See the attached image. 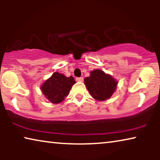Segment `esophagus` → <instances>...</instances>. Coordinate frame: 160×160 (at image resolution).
<instances>
[{
  "mask_svg": "<svg viewBox=\"0 0 160 160\" xmlns=\"http://www.w3.org/2000/svg\"><path fill=\"white\" fill-rule=\"evenodd\" d=\"M76 82H82L83 81H84V78L83 77H79V78H76Z\"/></svg>",
  "mask_w": 160,
  "mask_h": 160,
  "instance_id": "obj_1",
  "label": "esophagus"
}]
</instances>
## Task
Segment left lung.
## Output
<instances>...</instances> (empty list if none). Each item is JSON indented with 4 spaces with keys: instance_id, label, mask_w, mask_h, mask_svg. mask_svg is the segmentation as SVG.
I'll use <instances>...</instances> for the list:
<instances>
[{
    "instance_id": "1",
    "label": "left lung",
    "mask_w": 160,
    "mask_h": 160,
    "mask_svg": "<svg viewBox=\"0 0 160 160\" xmlns=\"http://www.w3.org/2000/svg\"><path fill=\"white\" fill-rule=\"evenodd\" d=\"M84 84L94 99L105 101L110 99L117 87L118 82L102 70L95 69L90 72V76L84 78Z\"/></svg>"
}]
</instances>
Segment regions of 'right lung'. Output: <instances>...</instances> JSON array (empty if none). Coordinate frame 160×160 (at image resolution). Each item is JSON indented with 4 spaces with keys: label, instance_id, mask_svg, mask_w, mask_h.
<instances>
[{
    "label": "right lung",
    "instance_id": "obj_1",
    "mask_svg": "<svg viewBox=\"0 0 160 160\" xmlns=\"http://www.w3.org/2000/svg\"><path fill=\"white\" fill-rule=\"evenodd\" d=\"M75 83L72 76L67 77L64 74L54 72L51 77L43 83L40 89L52 103H60L68 95L72 86Z\"/></svg>",
    "mask_w": 160,
    "mask_h": 160
}]
</instances>
